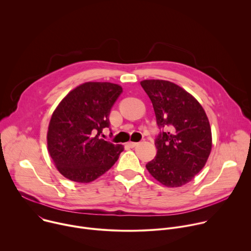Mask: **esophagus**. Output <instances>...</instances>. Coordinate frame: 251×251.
I'll return each instance as SVG.
<instances>
[{"mask_svg": "<svg viewBox=\"0 0 251 251\" xmlns=\"http://www.w3.org/2000/svg\"><path fill=\"white\" fill-rule=\"evenodd\" d=\"M138 145V143H136V142H128L127 143V146H129L130 148H134V147H136Z\"/></svg>", "mask_w": 251, "mask_h": 251, "instance_id": "esophagus-1", "label": "esophagus"}]
</instances>
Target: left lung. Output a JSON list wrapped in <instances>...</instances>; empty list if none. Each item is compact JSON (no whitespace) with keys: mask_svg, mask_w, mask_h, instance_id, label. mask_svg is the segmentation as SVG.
I'll return each mask as SVG.
<instances>
[{"mask_svg":"<svg viewBox=\"0 0 251 251\" xmlns=\"http://www.w3.org/2000/svg\"><path fill=\"white\" fill-rule=\"evenodd\" d=\"M141 86L152 101L160 130L157 155L146 168L164 186L181 187L200 173L209 156L208 119L198 100L173 82L150 79Z\"/></svg>","mask_w":251,"mask_h":251,"instance_id":"8db88e82","label":"left lung"}]
</instances>
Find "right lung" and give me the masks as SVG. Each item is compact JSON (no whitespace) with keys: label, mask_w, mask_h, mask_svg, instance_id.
I'll return each mask as SVG.
<instances>
[{"label":"right lung","mask_w":251,"mask_h":251,"mask_svg":"<svg viewBox=\"0 0 251 251\" xmlns=\"http://www.w3.org/2000/svg\"><path fill=\"white\" fill-rule=\"evenodd\" d=\"M121 93L122 87L114 83L86 82L70 91L52 113L48 149L68 180L90 183L118 160L123 146L101 136L110 127V111Z\"/></svg>","instance_id":"1"}]
</instances>
